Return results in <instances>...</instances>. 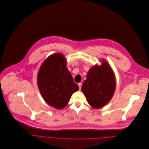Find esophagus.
Here are the masks:
<instances>
[{
	"label": "esophagus",
	"instance_id": "obj_1",
	"mask_svg": "<svg viewBox=\"0 0 149 149\" xmlns=\"http://www.w3.org/2000/svg\"><path fill=\"white\" fill-rule=\"evenodd\" d=\"M78 86H79V89H81V86H82V83H78Z\"/></svg>",
	"mask_w": 149,
	"mask_h": 149
}]
</instances>
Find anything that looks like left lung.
Returning a JSON list of instances; mask_svg holds the SVG:
<instances>
[{
	"mask_svg": "<svg viewBox=\"0 0 149 149\" xmlns=\"http://www.w3.org/2000/svg\"><path fill=\"white\" fill-rule=\"evenodd\" d=\"M101 62V65L96 64L90 68L81 88L88 103L95 109L102 108L109 102L116 85L111 65L104 59Z\"/></svg>",
	"mask_w": 149,
	"mask_h": 149,
	"instance_id": "left-lung-1",
	"label": "left lung"
}]
</instances>
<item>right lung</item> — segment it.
Instances as JSON below:
<instances>
[{"mask_svg":"<svg viewBox=\"0 0 149 149\" xmlns=\"http://www.w3.org/2000/svg\"><path fill=\"white\" fill-rule=\"evenodd\" d=\"M67 63L63 54H53L44 61L37 74V85L43 100L57 109L65 108L72 93L79 89Z\"/></svg>","mask_w":149,"mask_h":149,"instance_id":"add662e5","label":"right lung"}]
</instances>
